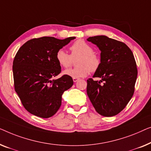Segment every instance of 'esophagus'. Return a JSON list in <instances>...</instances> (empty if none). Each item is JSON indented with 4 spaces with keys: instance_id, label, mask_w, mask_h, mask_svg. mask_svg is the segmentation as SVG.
I'll list each match as a JSON object with an SVG mask.
<instances>
[{
    "instance_id": "obj_1",
    "label": "esophagus",
    "mask_w": 151,
    "mask_h": 151,
    "mask_svg": "<svg viewBox=\"0 0 151 151\" xmlns=\"http://www.w3.org/2000/svg\"><path fill=\"white\" fill-rule=\"evenodd\" d=\"M78 80H79V78H73V81L75 82V83H76V81H78Z\"/></svg>"
}]
</instances>
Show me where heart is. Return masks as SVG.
Listing matches in <instances>:
<instances>
[{"label":"heart","mask_w":151,"mask_h":151,"mask_svg":"<svg viewBox=\"0 0 151 151\" xmlns=\"http://www.w3.org/2000/svg\"><path fill=\"white\" fill-rule=\"evenodd\" d=\"M70 50L72 56H81L77 61L78 66L65 70L63 75L78 78L86 76L90 71L94 72L99 68L100 57L93 52V48L83 40H78L74 42L70 46ZM72 56L63 49H60L57 52L56 58L61 66L68 68L72 63Z\"/></svg>","instance_id":"1"}]
</instances>
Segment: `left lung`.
I'll list each match as a JSON object with an SVG mask.
<instances>
[{
  "label": "left lung",
  "mask_w": 151,
  "mask_h": 151,
  "mask_svg": "<svg viewBox=\"0 0 151 151\" xmlns=\"http://www.w3.org/2000/svg\"><path fill=\"white\" fill-rule=\"evenodd\" d=\"M101 50V64L92 78L87 80V94L101 116L117 115L126 107L134 93L137 70L134 56L123 42L105 35L87 39Z\"/></svg>",
  "instance_id": "1"
}]
</instances>
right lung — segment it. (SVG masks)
<instances>
[{
    "instance_id": "add662e5",
    "label": "right lung",
    "mask_w": 151,
    "mask_h": 151,
    "mask_svg": "<svg viewBox=\"0 0 151 151\" xmlns=\"http://www.w3.org/2000/svg\"><path fill=\"white\" fill-rule=\"evenodd\" d=\"M75 38H35L17 52L13 62L15 90L25 109L33 115L43 118L53 116L61 105L63 92L73 86L70 76L52 78L61 73L57 51Z\"/></svg>"
}]
</instances>
